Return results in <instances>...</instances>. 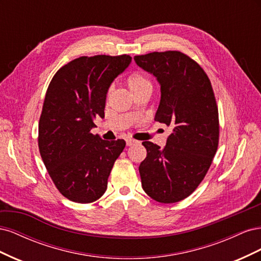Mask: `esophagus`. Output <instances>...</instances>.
<instances>
[{
  "label": "esophagus",
  "mask_w": 261,
  "mask_h": 261,
  "mask_svg": "<svg viewBox=\"0 0 261 261\" xmlns=\"http://www.w3.org/2000/svg\"><path fill=\"white\" fill-rule=\"evenodd\" d=\"M138 143V141L137 140H135V139H127V140H126V145H127V146H134V145H136Z\"/></svg>",
  "instance_id": "34e87169"
}]
</instances>
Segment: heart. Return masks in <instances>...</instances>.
I'll list each match as a JSON object with an SVG mask.
<instances>
[{
    "mask_svg": "<svg viewBox=\"0 0 261 261\" xmlns=\"http://www.w3.org/2000/svg\"><path fill=\"white\" fill-rule=\"evenodd\" d=\"M126 84L134 94L144 89L151 88V82L149 78L139 72H132L126 77Z\"/></svg>",
    "mask_w": 261,
    "mask_h": 261,
    "instance_id": "obj_1",
    "label": "heart"
}]
</instances>
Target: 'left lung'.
I'll return each mask as SVG.
<instances>
[{"instance_id":"left-lung-1","label":"left lung","mask_w":261,"mask_h":261,"mask_svg":"<svg viewBox=\"0 0 261 261\" xmlns=\"http://www.w3.org/2000/svg\"><path fill=\"white\" fill-rule=\"evenodd\" d=\"M136 64L161 86L154 121L172 127L163 149L144 141L141 186L162 203L185 199L201 183L219 145V113L206 72L179 51L136 55Z\"/></svg>"}]
</instances>
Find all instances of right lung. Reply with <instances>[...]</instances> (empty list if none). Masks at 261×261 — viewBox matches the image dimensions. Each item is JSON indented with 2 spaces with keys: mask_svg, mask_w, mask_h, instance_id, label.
I'll use <instances>...</instances> for the list:
<instances>
[{
  "mask_svg": "<svg viewBox=\"0 0 261 261\" xmlns=\"http://www.w3.org/2000/svg\"><path fill=\"white\" fill-rule=\"evenodd\" d=\"M132 62L129 55L81 57L62 66L48 87L39 121L38 146L59 192L78 203L105 194L125 140L107 141L90 133L105 117L110 85Z\"/></svg>",
  "mask_w": 261,
  "mask_h": 261,
  "instance_id": "1",
  "label": "right lung"
}]
</instances>
